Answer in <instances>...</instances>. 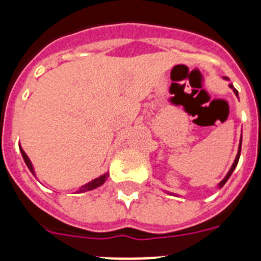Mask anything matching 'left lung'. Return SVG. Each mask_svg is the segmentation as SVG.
I'll return each instance as SVG.
<instances>
[{"mask_svg":"<svg viewBox=\"0 0 261 261\" xmlns=\"http://www.w3.org/2000/svg\"><path fill=\"white\" fill-rule=\"evenodd\" d=\"M226 80H227V78H226ZM230 87H231L232 90H234V93H235V95H238V91H237V89H234V86H232V85H230ZM241 147H242V138H241V145H239V151H238V154H237V158H235V161H234V163H232V166H231V168H230V171L227 172V175H226V177L225 179H223L222 181H221L220 183V187H223V184L226 183V181H227V179H229L230 176H231V174H232V171H234V168L237 167V165H238V161H239V156H241Z\"/></svg>","mask_w":261,"mask_h":261,"instance_id":"8db88e82","label":"left lung"}]
</instances>
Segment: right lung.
<instances>
[{"label": "right lung", "instance_id": "1", "mask_svg": "<svg viewBox=\"0 0 261 261\" xmlns=\"http://www.w3.org/2000/svg\"><path fill=\"white\" fill-rule=\"evenodd\" d=\"M20 153H22V156H23V159H24V162H26L27 167L30 168V171H31L32 174H34V168H32V165H31V162H30L29 156H27V154L24 153V151H23V149H22V147H20ZM107 177H108V174H105V175H102V176L96 177V179H94L93 181H90V183H89V184H86V186L81 187L80 192H82V191H90V190H94V188H96V187L102 186V184L105 183L106 180H107Z\"/></svg>", "mask_w": 261, "mask_h": 261}]
</instances>
